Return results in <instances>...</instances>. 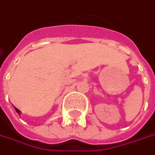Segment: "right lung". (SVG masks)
I'll return each mask as SVG.
<instances>
[{
    "label": "right lung",
    "instance_id": "1",
    "mask_svg": "<svg viewBox=\"0 0 155 155\" xmlns=\"http://www.w3.org/2000/svg\"><path fill=\"white\" fill-rule=\"evenodd\" d=\"M15 111L17 112V114H19V115H20V114H21V111H20L18 108H16V107H15Z\"/></svg>",
    "mask_w": 155,
    "mask_h": 155
}]
</instances>
